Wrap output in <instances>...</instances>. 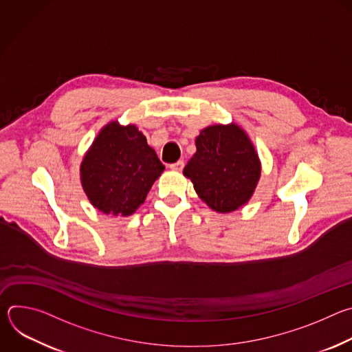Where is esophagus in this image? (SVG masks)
<instances>
[{"mask_svg":"<svg viewBox=\"0 0 352 352\" xmlns=\"http://www.w3.org/2000/svg\"><path fill=\"white\" fill-rule=\"evenodd\" d=\"M184 166H185L184 160H178L177 163H173V164H170V170H173V171H182Z\"/></svg>","mask_w":352,"mask_h":352,"instance_id":"esophagus-1","label":"esophagus"}]
</instances>
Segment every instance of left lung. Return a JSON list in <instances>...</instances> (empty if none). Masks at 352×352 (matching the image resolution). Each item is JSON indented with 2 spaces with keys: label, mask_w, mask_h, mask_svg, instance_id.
Wrapping results in <instances>:
<instances>
[{
  "label": "left lung",
  "mask_w": 352,
  "mask_h": 352,
  "mask_svg": "<svg viewBox=\"0 0 352 352\" xmlns=\"http://www.w3.org/2000/svg\"><path fill=\"white\" fill-rule=\"evenodd\" d=\"M200 199L219 213L243 206L261 177V162L246 133L232 125L205 128L184 168Z\"/></svg>",
  "instance_id": "obj_1"
}]
</instances>
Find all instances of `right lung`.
<instances>
[{
    "mask_svg": "<svg viewBox=\"0 0 352 352\" xmlns=\"http://www.w3.org/2000/svg\"><path fill=\"white\" fill-rule=\"evenodd\" d=\"M164 168L135 125L111 122L86 153L80 181L96 209L106 214L131 216Z\"/></svg>",
    "mask_w": 352,
    "mask_h": 352,
    "instance_id": "1",
    "label": "right lung"
}]
</instances>
